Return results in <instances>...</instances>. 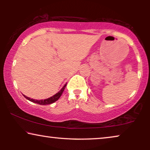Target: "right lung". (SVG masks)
Returning a JSON list of instances; mask_svg holds the SVG:
<instances>
[{
  "instance_id": "obj_1",
  "label": "right lung",
  "mask_w": 150,
  "mask_h": 150,
  "mask_svg": "<svg viewBox=\"0 0 150 150\" xmlns=\"http://www.w3.org/2000/svg\"><path fill=\"white\" fill-rule=\"evenodd\" d=\"M66 87V84L63 86V87L62 89H61V91H59L58 93L55 94L52 97L48 98V99H46V100H33V99H30V98H28L26 97V96H24V97H25L26 99L30 100V101H31L33 102H34V103H37V104H40V105H46V104H52L53 102H56L57 100H59V98L61 97V96L62 95L63 91H64L65 89V87Z\"/></svg>"
}]
</instances>
